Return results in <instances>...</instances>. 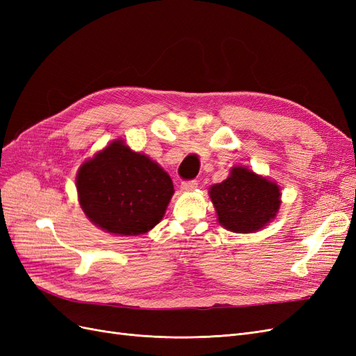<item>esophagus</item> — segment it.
Wrapping results in <instances>:
<instances>
[{
  "mask_svg": "<svg viewBox=\"0 0 356 356\" xmlns=\"http://www.w3.org/2000/svg\"><path fill=\"white\" fill-rule=\"evenodd\" d=\"M195 188H197V181H195V179H193V181H184L181 184V190L182 191H193Z\"/></svg>",
  "mask_w": 356,
  "mask_h": 356,
  "instance_id": "34e87169",
  "label": "esophagus"
}]
</instances>
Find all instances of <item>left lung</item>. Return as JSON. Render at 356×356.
<instances>
[{"instance_id": "1", "label": "left lung", "mask_w": 356, "mask_h": 356, "mask_svg": "<svg viewBox=\"0 0 356 356\" xmlns=\"http://www.w3.org/2000/svg\"><path fill=\"white\" fill-rule=\"evenodd\" d=\"M218 222L233 233H254L276 218L281 188L248 168L234 166L227 179L209 188Z\"/></svg>"}]
</instances>
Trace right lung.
<instances>
[{
  "label": "right lung",
  "instance_id": "obj_1",
  "mask_svg": "<svg viewBox=\"0 0 356 356\" xmlns=\"http://www.w3.org/2000/svg\"><path fill=\"white\" fill-rule=\"evenodd\" d=\"M77 193L86 217L99 229L138 236L163 218L174 184L156 161L115 139L80 166Z\"/></svg>",
  "mask_w": 356,
  "mask_h": 356
}]
</instances>
